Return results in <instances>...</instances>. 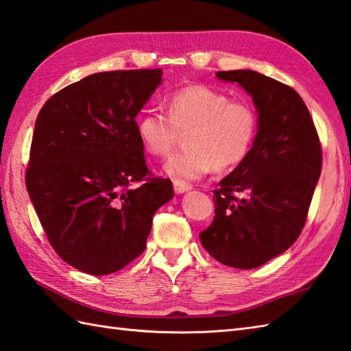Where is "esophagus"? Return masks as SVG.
I'll use <instances>...</instances> for the list:
<instances>
[{"label": "esophagus", "instance_id": "1", "mask_svg": "<svg viewBox=\"0 0 351 351\" xmlns=\"http://www.w3.org/2000/svg\"><path fill=\"white\" fill-rule=\"evenodd\" d=\"M173 189H175V191L176 193H185V191H189V190H191L193 189V185L191 184H189V182H184V181H173Z\"/></svg>", "mask_w": 351, "mask_h": 351}]
</instances>
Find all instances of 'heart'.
I'll use <instances>...</instances> for the list:
<instances>
[{
	"instance_id": "heart-1",
	"label": "heart",
	"mask_w": 351,
	"mask_h": 351,
	"mask_svg": "<svg viewBox=\"0 0 351 351\" xmlns=\"http://www.w3.org/2000/svg\"><path fill=\"white\" fill-rule=\"evenodd\" d=\"M259 117L255 107L230 99L211 86L178 88L169 99V111L146 110L137 121V134L146 151L166 158L185 136V149L166 162L176 181H195L214 169L226 171L247 158L255 143Z\"/></svg>"
}]
</instances>
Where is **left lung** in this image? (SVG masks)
Segmentation results:
<instances>
[{
	"mask_svg": "<svg viewBox=\"0 0 351 351\" xmlns=\"http://www.w3.org/2000/svg\"><path fill=\"white\" fill-rule=\"evenodd\" d=\"M215 75L252 95L259 128L247 158L214 190V220L199 237L219 263L250 270L280 255L302 234L322 173V143L293 87L255 71Z\"/></svg>",
	"mask_w": 351,
	"mask_h": 351,
	"instance_id": "obj_1",
	"label": "left lung"
}]
</instances>
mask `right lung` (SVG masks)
<instances>
[{"label": "right lung", "instance_id": "obj_1", "mask_svg": "<svg viewBox=\"0 0 351 351\" xmlns=\"http://www.w3.org/2000/svg\"><path fill=\"white\" fill-rule=\"evenodd\" d=\"M161 69L108 71L52 95L36 119L25 185L52 249L104 276L145 252L152 217L173 197L145 161L136 116Z\"/></svg>", "mask_w": 351, "mask_h": 351}]
</instances>
